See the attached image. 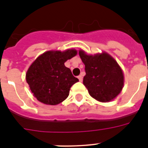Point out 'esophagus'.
<instances>
[{
  "label": "esophagus",
  "mask_w": 148,
  "mask_h": 148,
  "mask_svg": "<svg viewBox=\"0 0 148 148\" xmlns=\"http://www.w3.org/2000/svg\"><path fill=\"white\" fill-rule=\"evenodd\" d=\"M77 78L79 79V81H82V80H83V77H82V76H81V75H79V76L77 77Z\"/></svg>",
  "instance_id": "34e87169"
}]
</instances>
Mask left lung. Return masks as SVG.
Segmentation results:
<instances>
[{"mask_svg": "<svg viewBox=\"0 0 148 148\" xmlns=\"http://www.w3.org/2000/svg\"><path fill=\"white\" fill-rule=\"evenodd\" d=\"M79 55L85 65L83 83L90 96L101 102L117 97L124 86V75L114 59L106 53L92 56L80 51Z\"/></svg>", "mask_w": 148, "mask_h": 148, "instance_id": "left-lung-1", "label": "left lung"}]
</instances>
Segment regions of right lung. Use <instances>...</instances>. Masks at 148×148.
Here are the masks:
<instances>
[{
  "label": "right lung",
  "mask_w": 148,
  "mask_h": 148,
  "mask_svg": "<svg viewBox=\"0 0 148 148\" xmlns=\"http://www.w3.org/2000/svg\"><path fill=\"white\" fill-rule=\"evenodd\" d=\"M76 54L75 50L47 51L34 60L27 72L26 81L38 101L56 105L68 97L70 88L78 79L64 63Z\"/></svg>",
  "instance_id": "1"
}]
</instances>
